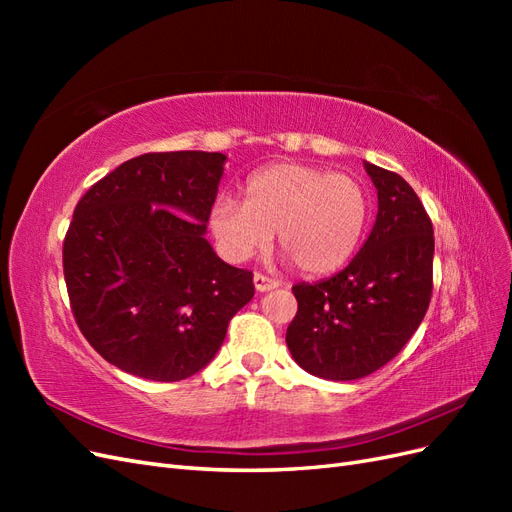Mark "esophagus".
<instances>
[{
  "label": "esophagus",
  "instance_id": "esophagus-1",
  "mask_svg": "<svg viewBox=\"0 0 512 512\" xmlns=\"http://www.w3.org/2000/svg\"><path fill=\"white\" fill-rule=\"evenodd\" d=\"M254 286H256V290H258V292H269V290H273V288L280 286V282L273 280V277H267V275H262V273H256V275H254Z\"/></svg>",
  "mask_w": 512,
  "mask_h": 512
}]
</instances>
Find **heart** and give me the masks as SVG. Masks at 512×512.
Instances as JSON below:
<instances>
[{"mask_svg": "<svg viewBox=\"0 0 512 512\" xmlns=\"http://www.w3.org/2000/svg\"><path fill=\"white\" fill-rule=\"evenodd\" d=\"M245 200L220 194L209 228L220 252L245 262L277 241L294 267L333 273L359 250L371 215L365 185L346 173L303 162H277L245 181Z\"/></svg>", "mask_w": 512, "mask_h": 512, "instance_id": "obj_1", "label": "heart"}]
</instances>
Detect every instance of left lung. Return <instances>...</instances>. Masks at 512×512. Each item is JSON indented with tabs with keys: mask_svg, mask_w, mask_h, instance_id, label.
Returning <instances> with one entry per match:
<instances>
[{
	"mask_svg": "<svg viewBox=\"0 0 512 512\" xmlns=\"http://www.w3.org/2000/svg\"><path fill=\"white\" fill-rule=\"evenodd\" d=\"M363 164L378 190L365 245L329 280L292 286L299 309L288 350L324 380H359L395 359L431 301L433 226L421 198L404 177Z\"/></svg>",
	"mask_w": 512,
	"mask_h": 512,
	"instance_id": "left-lung-1",
	"label": "left lung"
}]
</instances>
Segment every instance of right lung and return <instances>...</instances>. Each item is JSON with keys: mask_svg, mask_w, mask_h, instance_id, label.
I'll return each instance as SVG.
<instances>
[{"mask_svg": "<svg viewBox=\"0 0 512 512\" xmlns=\"http://www.w3.org/2000/svg\"><path fill=\"white\" fill-rule=\"evenodd\" d=\"M224 153H145L91 185L64 239L76 324L108 363L153 382L194 376L220 350L254 275L205 239Z\"/></svg>", "mask_w": 512, "mask_h": 512, "instance_id": "right-lung-1", "label": "right lung"}]
</instances>
